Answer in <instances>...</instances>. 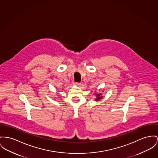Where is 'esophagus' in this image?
I'll return each instance as SVG.
<instances>
[{
    "instance_id": "obj_1",
    "label": "esophagus",
    "mask_w": 158,
    "mask_h": 158,
    "mask_svg": "<svg viewBox=\"0 0 158 158\" xmlns=\"http://www.w3.org/2000/svg\"><path fill=\"white\" fill-rule=\"evenodd\" d=\"M73 83H74V84H75V85H79L80 84V83H77V82H76V83L74 82Z\"/></svg>"
}]
</instances>
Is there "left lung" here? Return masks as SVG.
I'll return each instance as SVG.
<instances>
[{
  "label": "left lung",
  "mask_w": 158,
  "mask_h": 158,
  "mask_svg": "<svg viewBox=\"0 0 158 158\" xmlns=\"http://www.w3.org/2000/svg\"><path fill=\"white\" fill-rule=\"evenodd\" d=\"M96 98L95 99V101H99L103 97L102 96V94H96Z\"/></svg>",
  "instance_id": "left-lung-1"
}]
</instances>
